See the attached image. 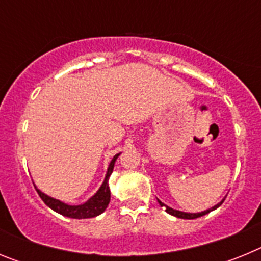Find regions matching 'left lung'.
<instances>
[{
	"label": "left lung",
	"mask_w": 261,
	"mask_h": 261,
	"mask_svg": "<svg viewBox=\"0 0 261 261\" xmlns=\"http://www.w3.org/2000/svg\"><path fill=\"white\" fill-rule=\"evenodd\" d=\"M223 200H225V199H223ZM223 200L221 202H218V204H217V205H214L213 208L206 209V211L201 212V213H186V212H180V211H176V209L170 208V206H167V205L163 204V202L161 201V200H158V202H159V205H161V206H165L166 212H167L168 214H171V216L177 217V218H184V220H195V218H199V217L205 216V214H208L209 212H212V211H214V209L218 208V206H220V205L223 202Z\"/></svg>",
	"instance_id": "1"
}]
</instances>
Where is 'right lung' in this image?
I'll return each mask as SVG.
<instances>
[{
  "instance_id": "obj_1",
  "label": "right lung",
  "mask_w": 261,
  "mask_h": 261,
  "mask_svg": "<svg viewBox=\"0 0 261 261\" xmlns=\"http://www.w3.org/2000/svg\"><path fill=\"white\" fill-rule=\"evenodd\" d=\"M119 155L120 153L116 154L110 162L107 174H106L105 177V181H103V184L98 190V192H96L93 197H90V199L87 200L86 202H84V204L68 205L65 204V202H62L60 201V200L53 199L50 196L45 195V193H43L40 190H38L35 187L36 191H38L40 199L45 202V205H48L52 211L57 212V213L62 214V216L69 217V218H77V220H82V218H93V217L99 216V214H102L103 212L106 211V208H107L108 204H110L111 191L110 187H108V179H110L111 174L114 171L115 162H116V159Z\"/></svg>"
}]
</instances>
